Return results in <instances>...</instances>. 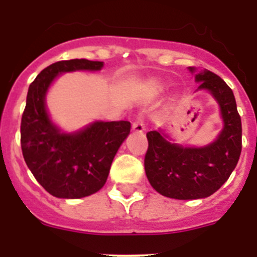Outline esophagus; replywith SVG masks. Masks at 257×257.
<instances>
[{
  "instance_id": "34e87169",
  "label": "esophagus",
  "mask_w": 257,
  "mask_h": 257,
  "mask_svg": "<svg viewBox=\"0 0 257 257\" xmlns=\"http://www.w3.org/2000/svg\"><path fill=\"white\" fill-rule=\"evenodd\" d=\"M145 130V124L142 119H136L135 122L133 123V131L134 133H138V134H142L144 133Z\"/></svg>"
}]
</instances>
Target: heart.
I'll return each instance as SVG.
<instances>
[{
  "instance_id": "b5f03b06",
  "label": "heart",
  "mask_w": 257,
  "mask_h": 257,
  "mask_svg": "<svg viewBox=\"0 0 257 257\" xmlns=\"http://www.w3.org/2000/svg\"><path fill=\"white\" fill-rule=\"evenodd\" d=\"M152 87L154 88H161V86H162V83H161V81H158V79H153L151 82Z\"/></svg>"
}]
</instances>
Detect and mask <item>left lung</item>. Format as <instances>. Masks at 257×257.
Segmentation results:
<instances>
[{
    "label": "left lung",
    "mask_w": 257,
    "mask_h": 257,
    "mask_svg": "<svg viewBox=\"0 0 257 257\" xmlns=\"http://www.w3.org/2000/svg\"><path fill=\"white\" fill-rule=\"evenodd\" d=\"M188 69L199 83L196 92H208L219 105L222 128L216 139L202 147L179 144L167 127L147 134V178L160 194L175 199L213 194L229 179L242 151V123L231 88L210 70Z\"/></svg>",
    "instance_id": "8db88e82"
}]
</instances>
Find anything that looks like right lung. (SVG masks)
Returning a JSON list of instances; mask_svg holds the SVG:
<instances>
[{"mask_svg":"<svg viewBox=\"0 0 257 257\" xmlns=\"http://www.w3.org/2000/svg\"><path fill=\"white\" fill-rule=\"evenodd\" d=\"M103 61L72 59L45 68L31 83L22 117L24 161L36 180L56 198L91 196L104 187L114 156L130 135L128 121H94L76 131L61 130L46 105L50 87L70 72H99Z\"/></svg>","mask_w":257,"mask_h":257,"instance_id":"obj_1","label":"right lung"}]
</instances>
